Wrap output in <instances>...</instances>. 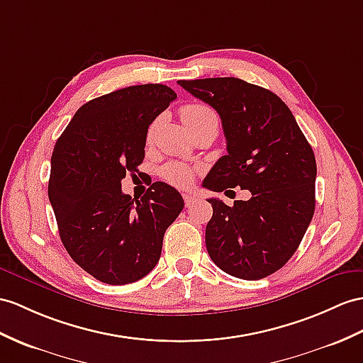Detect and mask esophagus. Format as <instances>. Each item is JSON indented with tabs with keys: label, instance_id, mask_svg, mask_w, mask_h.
Segmentation results:
<instances>
[{
	"label": "esophagus",
	"instance_id": "34e87169",
	"mask_svg": "<svg viewBox=\"0 0 363 363\" xmlns=\"http://www.w3.org/2000/svg\"><path fill=\"white\" fill-rule=\"evenodd\" d=\"M183 200H184V206L186 208H191L194 203H196L199 199L197 197H194V196H191V194H183Z\"/></svg>",
	"mask_w": 363,
	"mask_h": 363
}]
</instances>
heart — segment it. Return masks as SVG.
Segmentation results:
<instances>
[{
  "mask_svg": "<svg viewBox=\"0 0 363 363\" xmlns=\"http://www.w3.org/2000/svg\"><path fill=\"white\" fill-rule=\"evenodd\" d=\"M180 118L182 121L186 125V128L191 130L194 128H200V126H206V125H214L218 128V117L214 112V109H211L206 104H200V103H189L184 104L180 108ZM154 134V125L149 128L147 132V138H151ZM163 179L174 184V186H189L194 180V172L189 166L180 162H171L162 167L160 171Z\"/></svg>",
  "mask_w": 363,
  "mask_h": 363,
  "instance_id": "b5f03b06",
  "label": "heart"
}]
</instances>
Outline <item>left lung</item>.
<instances>
[{"label":"left lung","mask_w":363,"mask_h":363,"mask_svg":"<svg viewBox=\"0 0 363 363\" xmlns=\"http://www.w3.org/2000/svg\"><path fill=\"white\" fill-rule=\"evenodd\" d=\"M179 84L214 108L228 154L203 186L228 192L240 186L250 200L228 206L208 199L206 250L229 276L259 280L293 257L315 208V157L294 115L279 96L240 78L180 79Z\"/></svg>","instance_id":"left-lung-1"}]
</instances>
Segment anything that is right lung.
<instances>
[{"label":"right lung","mask_w":363,"mask_h":363,"mask_svg":"<svg viewBox=\"0 0 363 363\" xmlns=\"http://www.w3.org/2000/svg\"><path fill=\"white\" fill-rule=\"evenodd\" d=\"M177 94L140 84L87 101L57 140L50 158L49 200L61 242L72 260L108 285H126L151 272L166 229L184 203L155 182L140 200L121 192L126 172L145 158L147 128Z\"/></svg>","instance_id":"1"}]
</instances>
